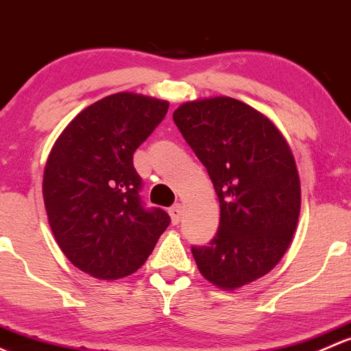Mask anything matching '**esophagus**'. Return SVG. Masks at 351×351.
<instances>
[{
	"label": "esophagus",
	"instance_id": "1",
	"mask_svg": "<svg viewBox=\"0 0 351 351\" xmlns=\"http://www.w3.org/2000/svg\"><path fill=\"white\" fill-rule=\"evenodd\" d=\"M169 215H171V219H172V225H177V223L180 221V216H182V204H177L172 206L171 209H169Z\"/></svg>",
	"mask_w": 351,
	"mask_h": 351
}]
</instances>
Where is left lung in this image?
<instances>
[{
	"label": "left lung",
	"mask_w": 351,
	"mask_h": 351,
	"mask_svg": "<svg viewBox=\"0 0 351 351\" xmlns=\"http://www.w3.org/2000/svg\"><path fill=\"white\" fill-rule=\"evenodd\" d=\"M174 123L208 171L219 199V228L193 247L197 269L221 289L241 287L269 274L298 226L301 182L277 126L228 96L182 103Z\"/></svg>",
	"instance_id": "8db88e82"
}]
</instances>
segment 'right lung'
I'll use <instances>...</instances> for the list:
<instances>
[{"mask_svg":"<svg viewBox=\"0 0 351 351\" xmlns=\"http://www.w3.org/2000/svg\"><path fill=\"white\" fill-rule=\"evenodd\" d=\"M164 99L117 93L84 108L53 143L43 171V202L60 250L103 280L132 276L171 223L147 209L133 154L164 120Z\"/></svg>","mask_w":351,"mask_h":351,"instance_id":"obj_1","label":"right lung"}]
</instances>
